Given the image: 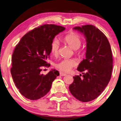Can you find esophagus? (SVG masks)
<instances>
[{
    "mask_svg": "<svg viewBox=\"0 0 121 121\" xmlns=\"http://www.w3.org/2000/svg\"><path fill=\"white\" fill-rule=\"evenodd\" d=\"M60 76H66V74L64 73H62V72H60Z\"/></svg>",
    "mask_w": 121,
    "mask_h": 121,
    "instance_id": "34e87169",
    "label": "esophagus"
}]
</instances>
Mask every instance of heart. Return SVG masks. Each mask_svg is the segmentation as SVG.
<instances>
[{"label":"heart","instance_id":"b5f03b06","mask_svg":"<svg viewBox=\"0 0 121 121\" xmlns=\"http://www.w3.org/2000/svg\"><path fill=\"white\" fill-rule=\"evenodd\" d=\"M63 41L67 44L71 48L75 50L76 53L80 54V52L78 51V49L81 46L82 40L81 37L75 32H70L67 34L63 38ZM59 40L56 38L54 39L51 42L50 49L51 52L54 55H56L58 53L59 48ZM77 65V61L74 59H64L60 62L55 64V67L61 72L68 73L72 70Z\"/></svg>","mask_w":121,"mask_h":121}]
</instances>
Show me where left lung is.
Instances as JSON below:
<instances>
[{
    "mask_svg": "<svg viewBox=\"0 0 121 121\" xmlns=\"http://www.w3.org/2000/svg\"><path fill=\"white\" fill-rule=\"evenodd\" d=\"M73 30L81 32L87 42L86 58L77 70L83 74L73 76L69 87L71 94L78 100L89 102L96 99L110 81L112 69L110 45L104 34L91 25L76 26ZM85 71V73H83Z\"/></svg>",
    "mask_w": 121,
    "mask_h": 121,
    "instance_id": "obj_1",
    "label": "left lung"
}]
</instances>
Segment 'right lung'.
Here are the masks:
<instances>
[{"label":"right lung","instance_id":"1","mask_svg":"<svg viewBox=\"0 0 121 121\" xmlns=\"http://www.w3.org/2000/svg\"><path fill=\"white\" fill-rule=\"evenodd\" d=\"M65 28L46 24L35 28L23 36L12 56L11 73L19 91L26 98L36 100L50 91L59 73L55 69L46 75L41 74L42 67H49L46 60L51 53V42Z\"/></svg>","mask_w":121,"mask_h":121}]
</instances>
